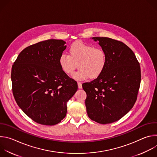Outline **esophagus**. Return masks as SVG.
Instances as JSON below:
<instances>
[{"mask_svg":"<svg viewBox=\"0 0 157 157\" xmlns=\"http://www.w3.org/2000/svg\"><path fill=\"white\" fill-rule=\"evenodd\" d=\"M78 87L81 89L82 88V83L81 82H78Z\"/></svg>","mask_w":157,"mask_h":157,"instance_id":"esophagus-1","label":"esophagus"}]
</instances>
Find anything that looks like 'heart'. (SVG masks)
<instances>
[{"mask_svg":"<svg viewBox=\"0 0 157 157\" xmlns=\"http://www.w3.org/2000/svg\"><path fill=\"white\" fill-rule=\"evenodd\" d=\"M79 63L78 71L73 77L84 80L90 77H98L104 70L106 64V55L101 48H94L90 44L77 41L70 48V54L63 53L59 58L61 70L66 74L73 73Z\"/></svg>","mask_w":157,"mask_h":157,"instance_id":"1","label":"heart"}]
</instances>
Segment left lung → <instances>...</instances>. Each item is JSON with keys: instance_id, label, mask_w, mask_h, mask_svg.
I'll use <instances>...</instances> for the list:
<instances>
[{"instance_id": "obj_1", "label": "left lung", "mask_w": 157, "mask_h": 157, "mask_svg": "<svg viewBox=\"0 0 157 157\" xmlns=\"http://www.w3.org/2000/svg\"><path fill=\"white\" fill-rule=\"evenodd\" d=\"M106 55L102 72L82 84L89 117L102 124L121 119L136 103L141 81L139 62L123 42L107 37H93Z\"/></svg>"}]
</instances>
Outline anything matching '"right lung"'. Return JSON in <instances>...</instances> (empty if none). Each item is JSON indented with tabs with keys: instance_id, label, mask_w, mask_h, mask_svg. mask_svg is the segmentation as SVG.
<instances>
[{
	"instance_id": "right-lung-1",
	"label": "right lung",
	"mask_w": 157,
	"mask_h": 157,
	"mask_svg": "<svg viewBox=\"0 0 157 157\" xmlns=\"http://www.w3.org/2000/svg\"><path fill=\"white\" fill-rule=\"evenodd\" d=\"M65 43L50 39L32 44L20 53L12 65L15 100L28 117L40 124L60 122L66 115L67 102L78 90L77 82L59 63Z\"/></svg>"
}]
</instances>
